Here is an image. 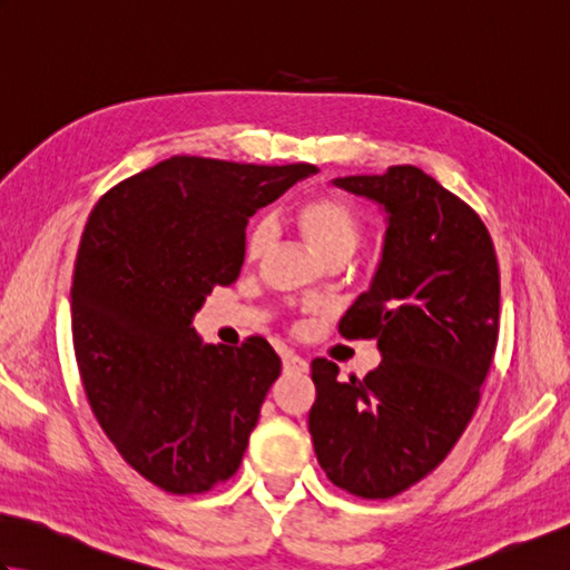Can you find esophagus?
<instances>
[{"instance_id":"esophagus-1","label":"esophagus","mask_w":570,"mask_h":570,"mask_svg":"<svg viewBox=\"0 0 570 570\" xmlns=\"http://www.w3.org/2000/svg\"><path fill=\"white\" fill-rule=\"evenodd\" d=\"M306 370H308V362L304 357H298L294 353L284 355V372L286 374H296V372H306Z\"/></svg>"}]
</instances>
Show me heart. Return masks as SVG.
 Masks as SVG:
<instances>
[{"mask_svg":"<svg viewBox=\"0 0 570 570\" xmlns=\"http://www.w3.org/2000/svg\"><path fill=\"white\" fill-rule=\"evenodd\" d=\"M294 223L306 237L311 249L328 262H343L357 247L362 235V215L347 200L318 193L308 196L294 208ZM272 242V223L254 220L245 237V259L257 262Z\"/></svg>","mask_w":570,"mask_h":570,"instance_id":"b5f03b06","label":"heart"}]
</instances>
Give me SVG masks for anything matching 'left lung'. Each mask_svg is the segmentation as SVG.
Segmentation results:
<instances>
[{
  "mask_svg": "<svg viewBox=\"0 0 570 570\" xmlns=\"http://www.w3.org/2000/svg\"><path fill=\"white\" fill-rule=\"evenodd\" d=\"M390 215L370 292L337 331L377 341V370L347 382L311 362L308 431L325 475L365 500L416 485L453 451L480 404L500 335V266L480 215L416 166L335 178Z\"/></svg>",
  "mask_w": 570,
  "mask_h": 570,
  "instance_id": "obj_1",
  "label": "left lung"
}]
</instances>
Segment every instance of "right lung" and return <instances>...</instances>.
<instances>
[{"mask_svg": "<svg viewBox=\"0 0 570 570\" xmlns=\"http://www.w3.org/2000/svg\"><path fill=\"white\" fill-rule=\"evenodd\" d=\"M311 174L171 156L88 217L70 286L78 372L107 439L156 488L200 494L242 463L282 360L259 335L203 345L190 323L237 282L249 217Z\"/></svg>", "mask_w": 570, "mask_h": 570, "instance_id": "obj_1", "label": "right lung"}]
</instances>
